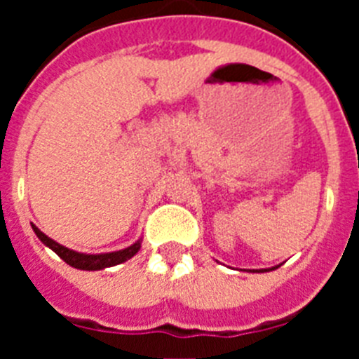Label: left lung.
<instances>
[{"mask_svg": "<svg viewBox=\"0 0 359 359\" xmlns=\"http://www.w3.org/2000/svg\"><path fill=\"white\" fill-rule=\"evenodd\" d=\"M278 266H275V268H271V269H277ZM250 271H252V269H250ZM259 271H261V273H264V271H269V269H259ZM253 273H257V269H253Z\"/></svg>", "mask_w": 359, "mask_h": 359, "instance_id": "1", "label": "left lung"}]
</instances>
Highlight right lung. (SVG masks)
Masks as SVG:
<instances>
[{"label":"right lung","instance_id":"add662e5","mask_svg":"<svg viewBox=\"0 0 359 359\" xmlns=\"http://www.w3.org/2000/svg\"><path fill=\"white\" fill-rule=\"evenodd\" d=\"M34 231H36V236L39 237L41 243L46 244L48 248H52L57 255L61 257L62 261L66 264H69L72 268L77 269H86V271H97V269H104V268H111V266L122 264V262L129 261L133 255L138 253L140 250L142 241H136L135 244H131L129 248L118 250V252H111V253H97V255H90V253H79L73 252V250L66 248L62 244L55 243L53 239H50L48 236H44L43 231L36 226V224H32Z\"/></svg>","mask_w":359,"mask_h":359}]
</instances>
